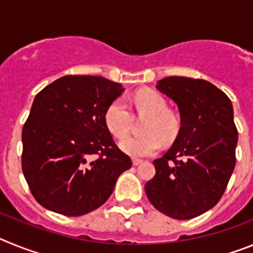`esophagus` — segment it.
Here are the masks:
<instances>
[{
	"label": "esophagus",
	"mask_w": 253,
	"mask_h": 253,
	"mask_svg": "<svg viewBox=\"0 0 253 253\" xmlns=\"http://www.w3.org/2000/svg\"><path fill=\"white\" fill-rule=\"evenodd\" d=\"M143 161L142 160H138V158H133V165L134 166H138V165H140Z\"/></svg>",
	"instance_id": "1"
}]
</instances>
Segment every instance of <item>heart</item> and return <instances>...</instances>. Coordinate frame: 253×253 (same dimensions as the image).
<instances>
[{
  "instance_id": "heart-1",
  "label": "heart",
  "mask_w": 253,
  "mask_h": 253,
  "mask_svg": "<svg viewBox=\"0 0 253 253\" xmlns=\"http://www.w3.org/2000/svg\"><path fill=\"white\" fill-rule=\"evenodd\" d=\"M134 106L139 115H147L143 131L138 137H126L133 122L128 105L122 99H116L106 107L104 120L106 128L115 138H124L120 149L133 157H147L160 151L162 140L169 143L180 131V119L167 109L166 99L154 90H140L133 96Z\"/></svg>"
}]
</instances>
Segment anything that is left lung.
Masks as SVG:
<instances>
[{
	"label": "left lung",
	"mask_w": 253,
	"mask_h": 253,
	"mask_svg": "<svg viewBox=\"0 0 253 253\" xmlns=\"http://www.w3.org/2000/svg\"><path fill=\"white\" fill-rule=\"evenodd\" d=\"M157 88L177 104L181 128L166 154L153 161L156 175L146 194L161 213L186 220L215 207L233 173L238 140L233 107L205 80L166 77Z\"/></svg>",
	"instance_id": "left-lung-1"
}]
</instances>
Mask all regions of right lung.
Returning <instances> with one entry per match:
<instances>
[{
	"label": "right lung",
	"instance_id": "add662e5",
	"mask_svg": "<svg viewBox=\"0 0 253 253\" xmlns=\"http://www.w3.org/2000/svg\"><path fill=\"white\" fill-rule=\"evenodd\" d=\"M123 91L104 77L64 76L35 96L22 128L21 166L42 207L67 216L90 213L130 169L104 120Z\"/></svg>",
	"mask_w": 253,
	"mask_h": 253
}]
</instances>
